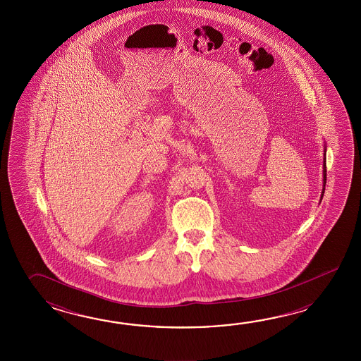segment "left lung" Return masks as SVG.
<instances>
[{
    "label": "left lung",
    "mask_w": 361,
    "mask_h": 361,
    "mask_svg": "<svg viewBox=\"0 0 361 361\" xmlns=\"http://www.w3.org/2000/svg\"><path fill=\"white\" fill-rule=\"evenodd\" d=\"M325 154H326V148L324 146V161H322V191L320 200H322L324 192H325V184H326V157H325Z\"/></svg>",
    "instance_id": "left-lung-1"
}]
</instances>
